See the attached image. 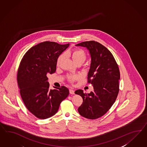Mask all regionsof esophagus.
Here are the masks:
<instances>
[{
	"instance_id": "1",
	"label": "esophagus",
	"mask_w": 147,
	"mask_h": 147,
	"mask_svg": "<svg viewBox=\"0 0 147 147\" xmlns=\"http://www.w3.org/2000/svg\"><path fill=\"white\" fill-rule=\"evenodd\" d=\"M69 94H72V95L74 94V90H73L72 89H70L69 90Z\"/></svg>"
}]
</instances>
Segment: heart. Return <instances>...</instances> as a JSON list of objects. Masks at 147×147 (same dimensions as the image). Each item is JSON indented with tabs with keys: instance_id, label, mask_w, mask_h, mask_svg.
<instances>
[{
	"instance_id": "1",
	"label": "heart",
	"mask_w": 147,
	"mask_h": 147,
	"mask_svg": "<svg viewBox=\"0 0 147 147\" xmlns=\"http://www.w3.org/2000/svg\"><path fill=\"white\" fill-rule=\"evenodd\" d=\"M67 54L68 55L71 57L72 59L73 60V61L76 64L78 63L82 64L87 59V53H86V52L84 51V50L79 48L73 49L71 50L68 51L67 52ZM63 57V55H61L58 57L57 61V66L59 65ZM67 79L69 82L73 83L74 81L79 79L80 76L78 75H69L68 76Z\"/></svg>"
}]
</instances>
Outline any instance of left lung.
Instances as JSON below:
<instances>
[{"mask_svg":"<svg viewBox=\"0 0 147 147\" xmlns=\"http://www.w3.org/2000/svg\"><path fill=\"white\" fill-rule=\"evenodd\" d=\"M86 47L91 56L88 83L94 87L89 94L77 90L75 94L82 97L83 102L78 108L80 115L86 118L96 119L104 115L115 102L119 91V67L111 52L94 40L76 45Z\"/></svg>","mask_w":147,"mask_h":147,"instance_id":"1","label":"left lung"}]
</instances>
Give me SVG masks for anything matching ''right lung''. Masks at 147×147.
I'll use <instances>...</instances> for the list:
<instances>
[{"instance_id": "right-lung-1", "label": "right lung", "mask_w": 147, "mask_h": 147, "mask_svg": "<svg viewBox=\"0 0 147 147\" xmlns=\"http://www.w3.org/2000/svg\"><path fill=\"white\" fill-rule=\"evenodd\" d=\"M69 45L42 42L28 50L20 61L17 73L20 95L26 107L38 119L55 115L60 103L69 95L65 86L50 89L47 76L56 71L59 56Z\"/></svg>"}]
</instances>
